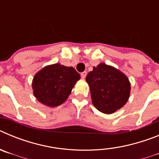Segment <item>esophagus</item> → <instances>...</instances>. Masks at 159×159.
<instances>
[{"label": "esophagus", "instance_id": "obj_1", "mask_svg": "<svg viewBox=\"0 0 159 159\" xmlns=\"http://www.w3.org/2000/svg\"><path fill=\"white\" fill-rule=\"evenodd\" d=\"M86 75H87V71H83V72L81 73V77H82V79H85Z\"/></svg>", "mask_w": 159, "mask_h": 159}]
</instances>
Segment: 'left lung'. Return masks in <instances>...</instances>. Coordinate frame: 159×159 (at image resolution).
Returning a JSON list of instances; mask_svg holds the SVG:
<instances>
[{
    "label": "left lung",
    "instance_id": "left-lung-1",
    "mask_svg": "<svg viewBox=\"0 0 159 159\" xmlns=\"http://www.w3.org/2000/svg\"><path fill=\"white\" fill-rule=\"evenodd\" d=\"M92 103L105 114L120 109L129 99L130 84L126 75L111 66L99 64L86 76Z\"/></svg>",
    "mask_w": 159,
    "mask_h": 159
}]
</instances>
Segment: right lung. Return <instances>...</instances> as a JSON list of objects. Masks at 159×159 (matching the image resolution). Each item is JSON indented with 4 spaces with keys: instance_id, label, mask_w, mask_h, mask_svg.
<instances>
[{
    "instance_id": "add662e5",
    "label": "right lung",
    "mask_w": 159,
    "mask_h": 159,
    "mask_svg": "<svg viewBox=\"0 0 159 159\" xmlns=\"http://www.w3.org/2000/svg\"><path fill=\"white\" fill-rule=\"evenodd\" d=\"M80 75L72 67L60 64L43 67L35 75L32 88L38 101L48 107L62 104Z\"/></svg>"
}]
</instances>
